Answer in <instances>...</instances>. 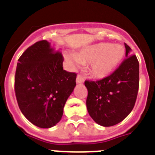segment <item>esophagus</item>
<instances>
[{
  "label": "esophagus",
  "mask_w": 155,
  "mask_h": 155,
  "mask_svg": "<svg viewBox=\"0 0 155 155\" xmlns=\"http://www.w3.org/2000/svg\"><path fill=\"white\" fill-rule=\"evenodd\" d=\"M76 82L78 84H82L83 82H84V78H82L81 75L78 74L77 76V78H76Z\"/></svg>",
  "instance_id": "1"
}]
</instances>
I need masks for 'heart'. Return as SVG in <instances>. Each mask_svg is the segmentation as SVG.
Listing matches in <instances>:
<instances>
[{"instance_id": "obj_1", "label": "heart", "mask_w": 155, "mask_h": 155, "mask_svg": "<svg viewBox=\"0 0 155 155\" xmlns=\"http://www.w3.org/2000/svg\"><path fill=\"white\" fill-rule=\"evenodd\" d=\"M124 47L120 45L100 42L75 53L74 57L67 56V59L74 64L88 63L89 73L94 78H104L113 73L124 58Z\"/></svg>"}]
</instances>
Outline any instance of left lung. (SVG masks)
Wrapping results in <instances>:
<instances>
[{
    "mask_svg": "<svg viewBox=\"0 0 155 155\" xmlns=\"http://www.w3.org/2000/svg\"><path fill=\"white\" fill-rule=\"evenodd\" d=\"M127 58L119 68L101 80L85 81L86 105L90 116L103 127L119 124L134 109L139 89V62L124 43Z\"/></svg>",
    "mask_w": 155,
    "mask_h": 155,
    "instance_id": "1",
    "label": "left lung"
}]
</instances>
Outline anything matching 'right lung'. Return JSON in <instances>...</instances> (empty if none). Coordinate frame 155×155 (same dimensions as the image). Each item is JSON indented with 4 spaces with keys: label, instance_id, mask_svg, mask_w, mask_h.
<instances>
[{
    "label": "right lung",
    "instance_id": "obj_1",
    "mask_svg": "<svg viewBox=\"0 0 155 155\" xmlns=\"http://www.w3.org/2000/svg\"><path fill=\"white\" fill-rule=\"evenodd\" d=\"M62 53L46 40L36 42L19 57L15 91L22 114L40 128L61 120L64 107L76 85L77 74L63 68Z\"/></svg>",
    "mask_w": 155,
    "mask_h": 155
}]
</instances>
